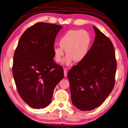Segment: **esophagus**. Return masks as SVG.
Listing matches in <instances>:
<instances>
[{"label":"esophagus","instance_id":"1","mask_svg":"<svg viewBox=\"0 0 128 128\" xmlns=\"http://www.w3.org/2000/svg\"><path fill=\"white\" fill-rule=\"evenodd\" d=\"M67 69H64V76L66 77L67 76Z\"/></svg>","mask_w":128,"mask_h":128}]
</instances>
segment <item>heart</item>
Instances as JSON below:
<instances>
[{
    "label": "heart",
    "mask_w": 128,
    "mask_h": 128,
    "mask_svg": "<svg viewBox=\"0 0 128 128\" xmlns=\"http://www.w3.org/2000/svg\"><path fill=\"white\" fill-rule=\"evenodd\" d=\"M59 44L53 48L56 61L62 60L65 49L68 54L65 63L70 65L74 60L80 62L86 58L91 44V37L88 32L84 30H70L60 37Z\"/></svg>",
    "instance_id": "heart-1"
}]
</instances>
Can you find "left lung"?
Returning <instances> with one entry per match:
<instances>
[{"mask_svg": "<svg viewBox=\"0 0 128 128\" xmlns=\"http://www.w3.org/2000/svg\"><path fill=\"white\" fill-rule=\"evenodd\" d=\"M94 28L96 36L88 55L68 73L72 103L81 110H91L101 105L116 81L117 64L113 43Z\"/></svg>", "mask_w": 128, "mask_h": 128, "instance_id": "obj_1", "label": "left lung"}]
</instances>
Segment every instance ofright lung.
<instances>
[{"mask_svg": "<svg viewBox=\"0 0 128 128\" xmlns=\"http://www.w3.org/2000/svg\"><path fill=\"white\" fill-rule=\"evenodd\" d=\"M62 26L37 22L21 36L13 58L12 75L18 93L33 108L50 104L54 90L64 77L62 66L53 60V48Z\"/></svg>", "mask_w": 128, "mask_h": 128, "instance_id": "1", "label": "right lung"}]
</instances>
